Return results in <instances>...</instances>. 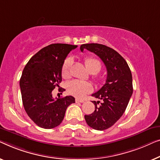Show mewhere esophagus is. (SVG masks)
Returning <instances> with one entry per match:
<instances>
[{"instance_id": "obj_1", "label": "esophagus", "mask_w": 160, "mask_h": 160, "mask_svg": "<svg viewBox=\"0 0 160 160\" xmlns=\"http://www.w3.org/2000/svg\"><path fill=\"white\" fill-rule=\"evenodd\" d=\"M75 102L76 103H83L84 102V101L79 99V98H75Z\"/></svg>"}]
</instances>
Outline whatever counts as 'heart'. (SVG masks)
<instances>
[{"mask_svg": "<svg viewBox=\"0 0 160 160\" xmlns=\"http://www.w3.org/2000/svg\"><path fill=\"white\" fill-rule=\"evenodd\" d=\"M73 60L70 57L67 58L63 63L62 67V75L64 79H68L71 77V68ZM85 67L90 73L93 74V78H97L96 73L102 69V64L100 61L94 57H87L85 59ZM67 92L71 95L78 98H82L86 94L91 93L93 86L91 83L85 81L74 80L67 83Z\"/></svg>", "mask_w": 160, "mask_h": 160, "instance_id": "heart-1", "label": "heart"}]
</instances>
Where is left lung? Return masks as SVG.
Returning a JSON list of instances; mask_svg holds the SVG:
<instances>
[{
	"label": "left lung",
	"instance_id": "left-lung-1",
	"mask_svg": "<svg viewBox=\"0 0 160 160\" xmlns=\"http://www.w3.org/2000/svg\"><path fill=\"white\" fill-rule=\"evenodd\" d=\"M84 49L97 55L107 70L106 83L96 93L92 94L102 102H92L95 105V111L85 115V120L90 127L103 130L112 127L127 108L132 94L131 71L124 58L109 47L98 43L81 45L80 51Z\"/></svg>",
	"mask_w": 160,
	"mask_h": 160
}]
</instances>
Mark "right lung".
I'll use <instances>...</instances> for the list:
<instances>
[{
  "mask_svg": "<svg viewBox=\"0 0 160 160\" xmlns=\"http://www.w3.org/2000/svg\"><path fill=\"white\" fill-rule=\"evenodd\" d=\"M77 47L51 44L35 53L24 67L19 81L22 102L28 115L40 128L51 129L59 125L67 108L75 102L72 96L54 99L52 91L62 82L65 58Z\"/></svg>",
  "mask_w": 160,
  "mask_h": 160,
  "instance_id": "add662e5",
  "label": "right lung"
}]
</instances>
